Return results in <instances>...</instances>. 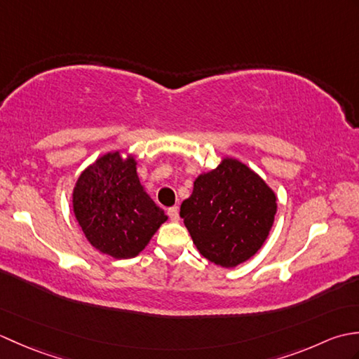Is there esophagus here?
I'll return each mask as SVG.
<instances>
[{
  "instance_id": "esophagus-1",
  "label": "esophagus",
  "mask_w": 359,
  "mask_h": 359,
  "mask_svg": "<svg viewBox=\"0 0 359 359\" xmlns=\"http://www.w3.org/2000/svg\"><path fill=\"white\" fill-rule=\"evenodd\" d=\"M168 216H170V219L172 220V222H179V219H180V216H179V208H177V207L168 208Z\"/></svg>"
}]
</instances>
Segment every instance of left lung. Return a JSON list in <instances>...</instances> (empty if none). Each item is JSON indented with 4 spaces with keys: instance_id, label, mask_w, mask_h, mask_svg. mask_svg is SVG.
Instances as JSON below:
<instances>
[{
    "instance_id": "obj_1",
    "label": "left lung",
    "mask_w": 359,
    "mask_h": 359,
    "mask_svg": "<svg viewBox=\"0 0 359 359\" xmlns=\"http://www.w3.org/2000/svg\"><path fill=\"white\" fill-rule=\"evenodd\" d=\"M276 211L273 189L234 157H222L215 170L197 175L191 196L180 205V217L199 253L224 269L261 250Z\"/></svg>"
}]
</instances>
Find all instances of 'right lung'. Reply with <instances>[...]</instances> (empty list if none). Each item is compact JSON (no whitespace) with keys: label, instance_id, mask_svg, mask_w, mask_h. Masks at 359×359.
<instances>
[{"label":"right lung","instance_id":"add662e5","mask_svg":"<svg viewBox=\"0 0 359 359\" xmlns=\"http://www.w3.org/2000/svg\"><path fill=\"white\" fill-rule=\"evenodd\" d=\"M72 208L90 245L114 259L139 256L168 220L140 184L135 157L123 151L106 152L79 175Z\"/></svg>","mask_w":359,"mask_h":359}]
</instances>
